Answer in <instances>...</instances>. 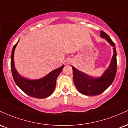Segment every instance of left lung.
I'll use <instances>...</instances> for the list:
<instances>
[{
    "label": "left lung",
    "mask_w": 128,
    "mask_h": 128,
    "mask_svg": "<svg viewBox=\"0 0 128 128\" xmlns=\"http://www.w3.org/2000/svg\"><path fill=\"white\" fill-rule=\"evenodd\" d=\"M100 36L105 39L113 49V55L108 67L98 78H92L78 71L73 67V82L80 93L86 96H96L100 94L112 83L117 71V54L115 44L105 32L100 30Z\"/></svg>",
    "instance_id": "1"
}]
</instances>
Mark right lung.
I'll return each mask as SVG.
<instances>
[{"instance_id": "right-lung-1", "label": "right lung", "mask_w": 128, "mask_h": 128, "mask_svg": "<svg viewBox=\"0 0 128 128\" xmlns=\"http://www.w3.org/2000/svg\"><path fill=\"white\" fill-rule=\"evenodd\" d=\"M19 42L13 46L11 56V68L13 78L17 86L29 96L38 99H43L50 96L56 86V81L64 66L55 69L47 75L38 79H29L20 76L15 68L14 51Z\"/></svg>"}]
</instances>
